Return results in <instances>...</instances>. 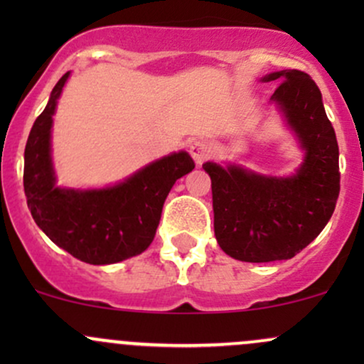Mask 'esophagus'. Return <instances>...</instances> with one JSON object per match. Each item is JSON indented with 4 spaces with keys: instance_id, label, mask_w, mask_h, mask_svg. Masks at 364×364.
Masks as SVG:
<instances>
[{
    "instance_id": "esophagus-1",
    "label": "esophagus",
    "mask_w": 364,
    "mask_h": 364,
    "mask_svg": "<svg viewBox=\"0 0 364 364\" xmlns=\"http://www.w3.org/2000/svg\"><path fill=\"white\" fill-rule=\"evenodd\" d=\"M190 154L193 157L196 166H202L203 162L212 157V145L207 140H195L190 145Z\"/></svg>"
}]
</instances>
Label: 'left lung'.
<instances>
[{
	"label": "left lung",
	"mask_w": 364,
	"mask_h": 364,
	"mask_svg": "<svg viewBox=\"0 0 364 364\" xmlns=\"http://www.w3.org/2000/svg\"><path fill=\"white\" fill-rule=\"evenodd\" d=\"M270 97L294 133L303 162L291 176H267L237 164L205 162L212 181L215 240L241 262L289 260L320 235L341 190L339 145L321 92L308 73L281 70Z\"/></svg>",
	"instance_id": "1"
}]
</instances>
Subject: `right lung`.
<instances>
[{
    "instance_id": "right-lung-1",
    "label": "right lung",
    "mask_w": 364,
    "mask_h": 364,
    "mask_svg": "<svg viewBox=\"0 0 364 364\" xmlns=\"http://www.w3.org/2000/svg\"><path fill=\"white\" fill-rule=\"evenodd\" d=\"M70 72L54 85L25 145L23 190L36 224L54 245L90 265H109L136 257L156 236L162 207L176 179L193 171L185 150L157 159L104 188L56 185L51 128L58 99Z\"/></svg>"
}]
</instances>
